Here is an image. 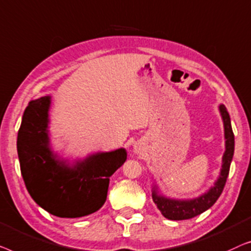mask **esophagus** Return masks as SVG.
<instances>
[{
    "label": "esophagus",
    "instance_id": "1",
    "mask_svg": "<svg viewBox=\"0 0 251 251\" xmlns=\"http://www.w3.org/2000/svg\"><path fill=\"white\" fill-rule=\"evenodd\" d=\"M134 151H135L136 153H141L142 148H141V146H139V144H135V146H134Z\"/></svg>",
    "mask_w": 251,
    "mask_h": 251
}]
</instances>
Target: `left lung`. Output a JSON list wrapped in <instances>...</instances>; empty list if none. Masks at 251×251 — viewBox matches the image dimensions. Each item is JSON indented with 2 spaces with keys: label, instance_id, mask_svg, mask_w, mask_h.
Here are the masks:
<instances>
[{
  "label": "left lung",
  "instance_id": "left-lung-1",
  "mask_svg": "<svg viewBox=\"0 0 251 251\" xmlns=\"http://www.w3.org/2000/svg\"><path fill=\"white\" fill-rule=\"evenodd\" d=\"M220 112L223 119L224 137H225V151L222 158V168L218 178L215 181L214 185L202 195L193 198V199H172L162 196L158 191V186L154 184L152 188V200L156 203L158 209L160 210L162 216L172 221H183L196 217L202 214L203 211L213 206L216 200L223 192L226 183L228 172H230L231 161L234 154V134L231 126L230 115L224 104H220Z\"/></svg>",
  "mask_w": 251,
  "mask_h": 251
}]
</instances>
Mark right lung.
<instances>
[{
  "mask_svg": "<svg viewBox=\"0 0 251 251\" xmlns=\"http://www.w3.org/2000/svg\"><path fill=\"white\" fill-rule=\"evenodd\" d=\"M51 97L31 100L17 139L20 171L30 197L54 216L77 218L98 211L107 200L110 176L124 164V148L74 162L53 152L49 134Z\"/></svg>",
  "mask_w": 251,
  "mask_h": 251,
  "instance_id": "add662e5",
  "label": "right lung"
}]
</instances>
